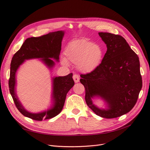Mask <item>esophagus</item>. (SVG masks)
<instances>
[{
	"instance_id": "obj_1",
	"label": "esophagus",
	"mask_w": 150,
	"mask_h": 150,
	"mask_svg": "<svg viewBox=\"0 0 150 150\" xmlns=\"http://www.w3.org/2000/svg\"><path fill=\"white\" fill-rule=\"evenodd\" d=\"M73 79L76 83H78L79 81V76L78 74H74L73 75Z\"/></svg>"
}]
</instances>
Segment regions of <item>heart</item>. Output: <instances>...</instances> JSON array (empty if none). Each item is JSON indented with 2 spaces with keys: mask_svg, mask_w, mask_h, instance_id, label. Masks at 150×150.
Instances as JSON below:
<instances>
[{
  "mask_svg": "<svg viewBox=\"0 0 150 150\" xmlns=\"http://www.w3.org/2000/svg\"><path fill=\"white\" fill-rule=\"evenodd\" d=\"M64 54L66 57H61L62 65L68 66V61H70L76 64L80 71L89 73L100 65L104 52L99 45L86 39H79L68 45Z\"/></svg>",
  "mask_w": 150,
  "mask_h": 150,
  "instance_id": "b5f03b06",
  "label": "heart"
}]
</instances>
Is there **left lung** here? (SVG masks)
<instances>
[{
	"mask_svg": "<svg viewBox=\"0 0 150 150\" xmlns=\"http://www.w3.org/2000/svg\"><path fill=\"white\" fill-rule=\"evenodd\" d=\"M106 44L107 51L101 63L90 73L81 74L85 88L86 104L98 116L115 118L129 112L137 103L142 88L138 55L122 36L99 33ZM98 97L107 104L99 108L92 99Z\"/></svg>",
	"mask_w": 150,
	"mask_h": 150,
	"instance_id": "1",
	"label": "left lung"
}]
</instances>
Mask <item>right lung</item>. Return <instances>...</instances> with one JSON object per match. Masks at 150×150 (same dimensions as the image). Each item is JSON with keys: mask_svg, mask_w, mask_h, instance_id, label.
<instances>
[{"mask_svg": "<svg viewBox=\"0 0 150 150\" xmlns=\"http://www.w3.org/2000/svg\"><path fill=\"white\" fill-rule=\"evenodd\" d=\"M64 32L59 30L50 33L38 38L27 39L21 47L13 55L11 64L10 78L8 87L16 106L22 115L36 121L51 119L59 114L65 103L68 91L74 85L72 74L65 76H59L52 78V106L47 110L38 113H33L27 111L19 100L16 91V72L25 60L32 59H41L49 69L55 65L52 59L59 61L61 50V42Z\"/></svg>", "mask_w": 150, "mask_h": 150, "instance_id": "add662e5", "label": "right lung"}]
</instances>
